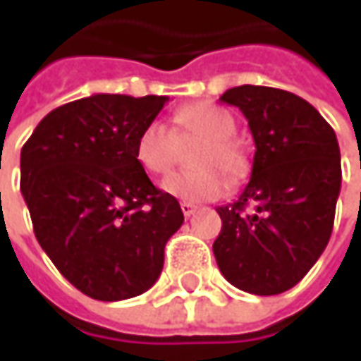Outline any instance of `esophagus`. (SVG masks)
<instances>
[{"label": "esophagus", "mask_w": 361, "mask_h": 361, "mask_svg": "<svg viewBox=\"0 0 361 361\" xmlns=\"http://www.w3.org/2000/svg\"><path fill=\"white\" fill-rule=\"evenodd\" d=\"M180 209H183V215L190 216L195 211H197V204H192V202H180Z\"/></svg>", "instance_id": "1"}]
</instances>
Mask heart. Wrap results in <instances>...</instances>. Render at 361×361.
<instances>
[{
    "label": "heart",
    "instance_id": "b5f03b06",
    "mask_svg": "<svg viewBox=\"0 0 361 361\" xmlns=\"http://www.w3.org/2000/svg\"><path fill=\"white\" fill-rule=\"evenodd\" d=\"M233 134L235 120L227 110L213 104L185 106L174 114L173 128L160 120L146 124L136 138V159L146 173H166L178 152L176 140L199 136L202 142L190 159L197 169L171 173L160 187L178 201H215L229 188L224 172L231 180H237L249 169L247 154L231 138Z\"/></svg>",
    "mask_w": 361,
    "mask_h": 361
}]
</instances>
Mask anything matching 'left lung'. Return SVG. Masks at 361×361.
<instances>
[{
	"instance_id": "8db88e82",
	"label": "left lung",
	"mask_w": 361,
	"mask_h": 361,
	"mask_svg": "<svg viewBox=\"0 0 361 361\" xmlns=\"http://www.w3.org/2000/svg\"><path fill=\"white\" fill-rule=\"evenodd\" d=\"M221 100L241 110L257 150L241 197L216 209L223 227L213 253L237 289L277 295L305 277L331 237L341 188L338 138L291 92L245 84Z\"/></svg>"
}]
</instances>
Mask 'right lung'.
<instances>
[{
  "label": "right lung",
  "instance_id": "add662e5",
  "mask_svg": "<svg viewBox=\"0 0 361 361\" xmlns=\"http://www.w3.org/2000/svg\"><path fill=\"white\" fill-rule=\"evenodd\" d=\"M166 96L94 94L51 110L21 148V195L37 243L84 295L145 293L185 216L136 159V138Z\"/></svg>",
  "mask_w": 361,
  "mask_h": 361
}]
</instances>
